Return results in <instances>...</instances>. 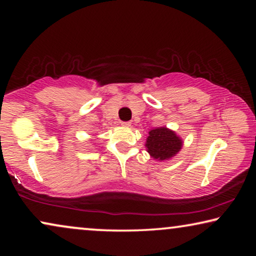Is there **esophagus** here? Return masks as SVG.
<instances>
[{
  "instance_id": "1",
  "label": "esophagus",
  "mask_w": 256,
  "mask_h": 256,
  "mask_svg": "<svg viewBox=\"0 0 256 256\" xmlns=\"http://www.w3.org/2000/svg\"><path fill=\"white\" fill-rule=\"evenodd\" d=\"M120 124H122V126H124V128L131 126V123H130V122H122Z\"/></svg>"
}]
</instances>
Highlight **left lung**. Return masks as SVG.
<instances>
[{
    "label": "left lung",
    "instance_id": "obj_1",
    "mask_svg": "<svg viewBox=\"0 0 256 256\" xmlns=\"http://www.w3.org/2000/svg\"><path fill=\"white\" fill-rule=\"evenodd\" d=\"M182 144V140L174 132L166 128H159L149 132L146 146L148 148L151 157L166 160L178 152Z\"/></svg>",
    "mask_w": 256,
    "mask_h": 256
}]
</instances>
